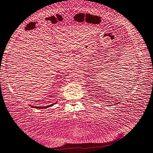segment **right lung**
<instances>
[{"instance_id":"obj_1","label":"right lung","mask_w":153,"mask_h":153,"mask_svg":"<svg viewBox=\"0 0 153 153\" xmlns=\"http://www.w3.org/2000/svg\"><path fill=\"white\" fill-rule=\"evenodd\" d=\"M56 103H54V104H56ZM54 104H51V105H48V106H44V107H34V106H33V105H30L31 107H33V108H39V109H43V108H49V107H51V106H52L53 105H54Z\"/></svg>"}]
</instances>
